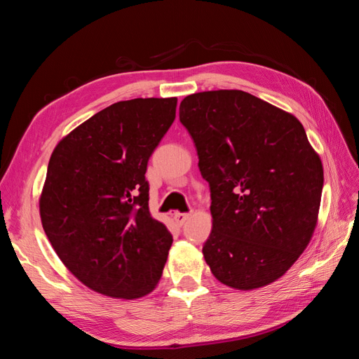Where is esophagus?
<instances>
[{"label":"esophagus","instance_id":"1","mask_svg":"<svg viewBox=\"0 0 359 359\" xmlns=\"http://www.w3.org/2000/svg\"><path fill=\"white\" fill-rule=\"evenodd\" d=\"M189 217H190V214H186V212H175L173 214V220H175V223L178 226H182L189 220Z\"/></svg>","mask_w":359,"mask_h":359}]
</instances>
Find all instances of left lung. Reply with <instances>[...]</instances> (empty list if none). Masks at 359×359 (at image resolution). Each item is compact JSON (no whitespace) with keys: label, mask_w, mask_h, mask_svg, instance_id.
Returning <instances> with one entry per match:
<instances>
[{"label":"left lung","mask_w":359,"mask_h":359,"mask_svg":"<svg viewBox=\"0 0 359 359\" xmlns=\"http://www.w3.org/2000/svg\"><path fill=\"white\" fill-rule=\"evenodd\" d=\"M180 121L211 191L202 253L233 289L273 283L295 264L318 222L323 169L298 119L240 90L187 95Z\"/></svg>","instance_id":"left-lung-1"}]
</instances>
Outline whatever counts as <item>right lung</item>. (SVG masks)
Segmentation results:
<instances>
[{
    "instance_id": "right-lung-1",
    "label": "right lung",
    "mask_w": 359,
    "mask_h": 359,
    "mask_svg": "<svg viewBox=\"0 0 359 359\" xmlns=\"http://www.w3.org/2000/svg\"><path fill=\"white\" fill-rule=\"evenodd\" d=\"M175 112L177 97L114 103L50 156L43 229L70 273L103 295L140 298L161 277L173 240L149 212L145 172Z\"/></svg>"
}]
</instances>
